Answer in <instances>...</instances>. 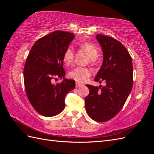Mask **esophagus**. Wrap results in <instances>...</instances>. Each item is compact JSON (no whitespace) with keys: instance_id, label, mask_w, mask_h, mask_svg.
Segmentation results:
<instances>
[{"instance_id":"1","label":"esophagus","mask_w":154,"mask_h":154,"mask_svg":"<svg viewBox=\"0 0 154 154\" xmlns=\"http://www.w3.org/2000/svg\"><path fill=\"white\" fill-rule=\"evenodd\" d=\"M82 83H78V82H76V87H80V86H82Z\"/></svg>"}]
</instances>
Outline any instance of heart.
<instances>
[{"mask_svg":"<svg viewBox=\"0 0 154 154\" xmlns=\"http://www.w3.org/2000/svg\"><path fill=\"white\" fill-rule=\"evenodd\" d=\"M80 47L84 49L87 53L88 57L91 59H96L98 56V50L95 45L91 43H82L80 44ZM74 59V51L72 48L69 47L64 51L63 54V61L67 66L71 65ZM92 74V72L89 69L86 67H77L73 69L69 72V75L70 78L78 82H85L88 78H89Z\"/></svg>","mask_w":154,"mask_h":154,"instance_id":"obj_1","label":"heart"}]
</instances>
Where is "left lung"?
Instances as JSON below:
<instances>
[{
    "label": "left lung",
    "mask_w": 154,
    "mask_h": 154,
    "mask_svg": "<svg viewBox=\"0 0 154 154\" xmlns=\"http://www.w3.org/2000/svg\"><path fill=\"white\" fill-rule=\"evenodd\" d=\"M103 61L94 78L105 82L103 87L87 85L89 94L85 99L88 115L97 122L113 118L123 108L133 85L132 58L127 49L112 37L97 35Z\"/></svg>",
    "instance_id": "1"
}]
</instances>
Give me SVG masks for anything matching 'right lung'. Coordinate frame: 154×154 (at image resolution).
<instances>
[{"instance_id":"add662e5","label":"right lung","mask_w":154,"mask_h":154,"mask_svg":"<svg viewBox=\"0 0 154 154\" xmlns=\"http://www.w3.org/2000/svg\"><path fill=\"white\" fill-rule=\"evenodd\" d=\"M73 33L56 31L42 37L32 45L26 60L24 80L26 94L33 108L45 117L60 114L65 96L75 88V81L65 78L63 54L74 39ZM64 80L53 85V79Z\"/></svg>"}]
</instances>
